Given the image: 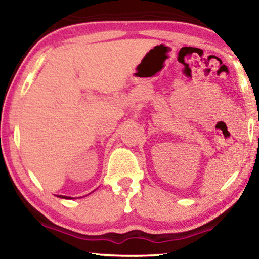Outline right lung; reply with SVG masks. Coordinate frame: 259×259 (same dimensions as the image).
Segmentation results:
<instances>
[{
	"mask_svg": "<svg viewBox=\"0 0 259 259\" xmlns=\"http://www.w3.org/2000/svg\"><path fill=\"white\" fill-rule=\"evenodd\" d=\"M56 197H59V198H62V199H73L72 197H67V196H56Z\"/></svg>",
	"mask_w": 259,
	"mask_h": 259,
	"instance_id": "obj_1",
	"label": "right lung"
}]
</instances>
